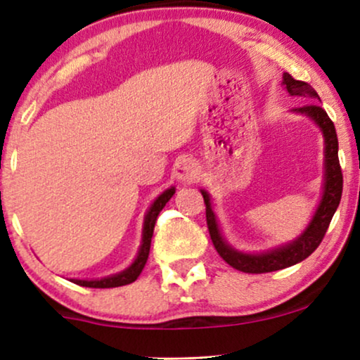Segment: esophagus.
Listing matches in <instances>:
<instances>
[{
  "label": "esophagus",
  "instance_id": "obj_1",
  "mask_svg": "<svg viewBox=\"0 0 360 360\" xmlns=\"http://www.w3.org/2000/svg\"><path fill=\"white\" fill-rule=\"evenodd\" d=\"M198 175V167L196 162L190 157H181L175 164V179L181 184H191Z\"/></svg>",
  "mask_w": 360,
  "mask_h": 360
}]
</instances>
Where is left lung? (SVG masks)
Wrapping results in <instances>:
<instances>
[{
  "label": "left lung",
  "instance_id": "left-lung-1",
  "mask_svg": "<svg viewBox=\"0 0 360 360\" xmlns=\"http://www.w3.org/2000/svg\"><path fill=\"white\" fill-rule=\"evenodd\" d=\"M282 85L285 90L288 91L290 96H302L307 98L309 101H318V93L313 90L308 83L295 80L290 73H283ZM293 112H300V115L308 116L314 124L319 127L324 137V186H323V196L319 200V205L316 211H314L311 221L307 226V229L298 236L297 239L292 240L290 244L280 245L267 252L260 254H245L240 250H236L234 248L226 243V239L221 234V229L218 226V219L211 206V198L208 191L201 190L203 195L205 205H206V224H208V231L213 240L218 254L226 260L231 267L236 270H240L244 274H265V272H275V270L287 269L290 265H295L302 262L311 255L326 234L331 223L334 213H336L339 201H341L342 195V172L341 165H339L338 157V136L336 129H334L333 121L329 120L328 112L323 110L318 103H308V105L293 108Z\"/></svg>",
  "mask_w": 360,
  "mask_h": 360
}]
</instances>
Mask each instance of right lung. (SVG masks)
Here are the masks:
<instances>
[{
  "instance_id": "1",
  "label": "right lung",
  "mask_w": 360,
  "mask_h": 360,
  "mask_svg": "<svg viewBox=\"0 0 360 360\" xmlns=\"http://www.w3.org/2000/svg\"><path fill=\"white\" fill-rule=\"evenodd\" d=\"M175 193V186H170L167 188L164 193H160L157 198L154 200V203L150 205L149 211H147L146 218H144V229H142V243L139 248V252H137L134 262H132L129 267L126 270H122L120 274L110 275V277L105 278H95V280H78V278H72L73 283L80 285V287H90V288H115V287H122V285H129L137 280L139 277L142 269L147 262V257H149V250H150V240H152V234H154V226L157 221V216L162 211V208L167 205L172 196Z\"/></svg>"
}]
</instances>
